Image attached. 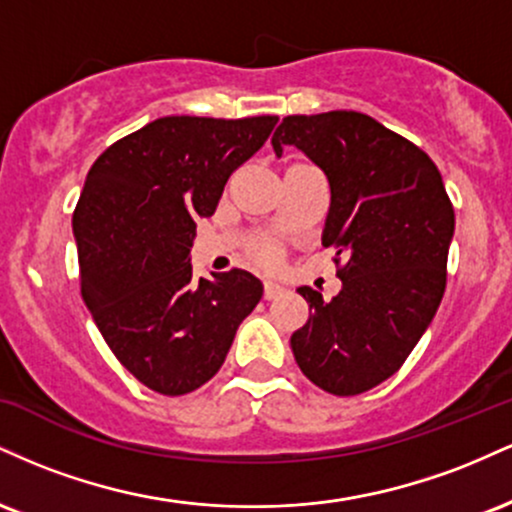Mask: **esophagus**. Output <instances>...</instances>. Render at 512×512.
<instances>
[{
	"instance_id": "obj_1",
	"label": "esophagus",
	"mask_w": 512,
	"mask_h": 512,
	"mask_svg": "<svg viewBox=\"0 0 512 512\" xmlns=\"http://www.w3.org/2000/svg\"><path fill=\"white\" fill-rule=\"evenodd\" d=\"M279 296H284V286L274 284V281H267V284H264V298H267V301H274V298Z\"/></svg>"
}]
</instances>
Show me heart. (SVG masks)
<instances>
[{"instance_id": "b5f03b06", "label": "heart", "mask_w": 512, "mask_h": 512, "mask_svg": "<svg viewBox=\"0 0 512 512\" xmlns=\"http://www.w3.org/2000/svg\"><path fill=\"white\" fill-rule=\"evenodd\" d=\"M252 255H255L257 262L267 264V267H274V264L279 262L281 250L276 248L272 240H260V243H255V248H252Z\"/></svg>"}]
</instances>
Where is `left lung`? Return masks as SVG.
Returning a JSON list of instances; mask_svg holds the SVG:
<instances>
[{"label": "left lung", "mask_w": 512, "mask_h": 512, "mask_svg": "<svg viewBox=\"0 0 512 512\" xmlns=\"http://www.w3.org/2000/svg\"><path fill=\"white\" fill-rule=\"evenodd\" d=\"M296 146L330 182L322 245L342 262L330 303L310 286L308 322L291 334L305 378L361 395L395 375L428 330L445 291L455 211L419 146L354 110L289 115L272 146Z\"/></svg>", "instance_id": "8db88e82"}]
</instances>
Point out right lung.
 <instances>
[{
	"label": "right lung",
	"instance_id": "add662e5",
	"mask_svg": "<svg viewBox=\"0 0 512 512\" xmlns=\"http://www.w3.org/2000/svg\"><path fill=\"white\" fill-rule=\"evenodd\" d=\"M279 117L170 115L127 134L88 170L74 209L81 296L105 344L139 383L178 397L219 373L262 298L250 272L195 279L197 219L267 142Z\"/></svg>",
	"mask_w": 512,
	"mask_h": 512
}]
</instances>
